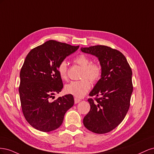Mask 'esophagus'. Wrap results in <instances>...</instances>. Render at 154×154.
I'll use <instances>...</instances> for the list:
<instances>
[{"instance_id": "1", "label": "esophagus", "mask_w": 154, "mask_h": 154, "mask_svg": "<svg viewBox=\"0 0 154 154\" xmlns=\"http://www.w3.org/2000/svg\"><path fill=\"white\" fill-rule=\"evenodd\" d=\"M80 101H81V100L80 99H78V98H76V97H75V98H74V103H75L76 104L78 103L79 102H80Z\"/></svg>"}]
</instances>
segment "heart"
<instances>
[{
    "label": "heart",
    "instance_id": "1",
    "mask_svg": "<svg viewBox=\"0 0 154 154\" xmlns=\"http://www.w3.org/2000/svg\"><path fill=\"white\" fill-rule=\"evenodd\" d=\"M74 62L79 65L83 70L81 74V80L70 82L65 87V91L76 97L81 98L89 91L91 83L98 81L102 74L101 64L97 62H92L91 59L85 54H80L74 59ZM59 75L62 80L67 78V63L63 60L58 66Z\"/></svg>",
    "mask_w": 154,
    "mask_h": 154
}]
</instances>
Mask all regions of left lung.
Instances as JSON below:
<instances>
[{"instance_id": "8db88e82", "label": "left lung", "mask_w": 154, "mask_h": 154, "mask_svg": "<svg viewBox=\"0 0 154 154\" xmlns=\"http://www.w3.org/2000/svg\"><path fill=\"white\" fill-rule=\"evenodd\" d=\"M83 53L98 58L101 78L88 98L91 109L83 118L85 127L96 134L110 132L122 122L129 109L133 91L132 72L127 58L119 51L106 45L82 48Z\"/></svg>"}]
</instances>
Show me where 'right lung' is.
<instances>
[{"label":"right lung","mask_w":154,"mask_h":154,"mask_svg":"<svg viewBox=\"0 0 154 154\" xmlns=\"http://www.w3.org/2000/svg\"><path fill=\"white\" fill-rule=\"evenodd\" d=\"M78 48L79 45L49 40L27 55L20 70L18 91L23 114L35 129L45 132L57 129L65 114L73 106L71 94L54 101L51 98L63 87L58 71L59 63Z\"/></svg>","instance_id":"right-lung-1"}]
</instances>
